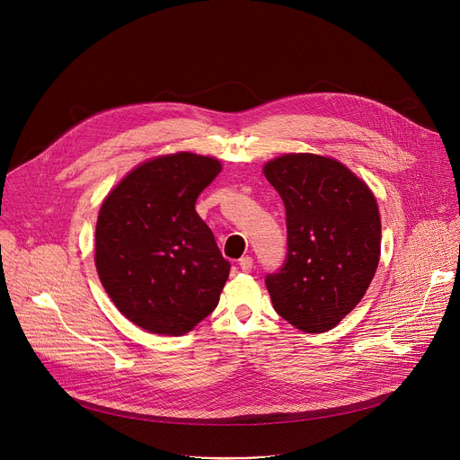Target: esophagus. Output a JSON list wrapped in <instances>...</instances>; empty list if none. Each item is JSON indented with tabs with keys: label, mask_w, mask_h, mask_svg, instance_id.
Masks as SVG:
<instances>
[{
	"label": "esophagus",
	"mask_w": 460,
	"mask_h": 460,
	"mask_svg": "<svg viewBox=\"0 0 460 460\" xmlns=\"http://www.w3.org/2000/svg\"><path fill=\"white\" fill-rule=\"evenodd\" d=\"M238 266H240V270H242L243 273H249V271L252 270V258H251V256H242V258L238 260Z\"/></svg>",
	"instance_id": "34e87169"
}]
</instances>
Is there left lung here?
Segmentation results:
<instances>
[{
    "instance_id": "1",
    "label": "left lung",
    "mask_w": 460,
    "mask_h": 460,
    "mask_svg": "<svg viewBox=\"0 0 460 460\" xmlns=\"http://www.w3.org/2000/svg\"><path fill=\"white\" fill-rule=\"evenodd\" d=\"M286 206L288 254L266 277L275 311L305 333L335 327L367 291L380 256L375 196L346 165L286 155L264 167Z\"/></svg>"
}]
</instances>
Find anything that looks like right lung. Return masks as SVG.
<instances>
[{
    "mask_svg": "<svg viewBox=\"0 0 460 460\" xmlns=\"http://www.w3.org/2000/svg\"><path fill=\"white\" fill-rule=\"evenodd\" d=\"M220 169L192 153L155 158L130 171L100 209V280L146 332L180 337L218 305L231 264L194 204Z\"/></svg>",
    "mask_w": 460,
    "mask_h": 460,
    "instance_id": "right-lung-1",
    "label": "right lung"
}]
</instances>
